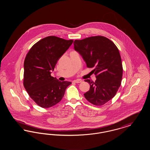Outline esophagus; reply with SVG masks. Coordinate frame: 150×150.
<instances>
[{
  "label": "esophagus",
  "instance_id": "esophagus-1",
  "mask_svg": "<svg viewBox=\"0 0 150 150\" xmlns=\"http://www.w3.org/2000/svg\"><path fill=\"white\" fill-rule=\"evenodd\" d=\"M81 81H81V80H80V79L75 80L73 81V82H74V83H81Z\"/></svg>",
  "mask_w": 150,
  "mask_h": 150
}]
</instances>
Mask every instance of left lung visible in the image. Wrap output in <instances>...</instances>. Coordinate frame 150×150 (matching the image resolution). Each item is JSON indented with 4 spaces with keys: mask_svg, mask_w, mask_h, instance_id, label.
<instances>
[{
    "mask_svg": "<svg viewBox=\"0 0 150 150\" xmlns=\"http://www.w3.org/2000/svg\"><path fill=\"white\" fill-rule=\"evenodd\" d=\"M74 49L85 61L88 67L94 69L95 82L87 79L90 89L84 94L86 100L96 106H102L111 100L121 85L122 65L119 50L105 36H95L75 40Z\"/></svg>",
    "mask_w": 150,
    "mask_h": 150,
    "instance_id": "1",
    "label": "left lung"
}]
</instances>
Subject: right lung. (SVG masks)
Wrapping results in <instances>:
<instances>
[{
    "mask_svg": "<svg viewBox=\"0 0 150 150\" xmlns=\"http://www.w3.org/2000/svg\"><path fill=\"white\" fill-rule=\"evenodd\" d=\"M73 40L55 36L44 38L30 50L24 61L23 86L29 96L43 108L56 105L62 99L70 81H60L50 75L59 58Z\"/></svg>",
    "mask_w": 150,
    "mask_h": 150,
    "instance_id": "1",
    "label": "right lung"
}]
</instances>
